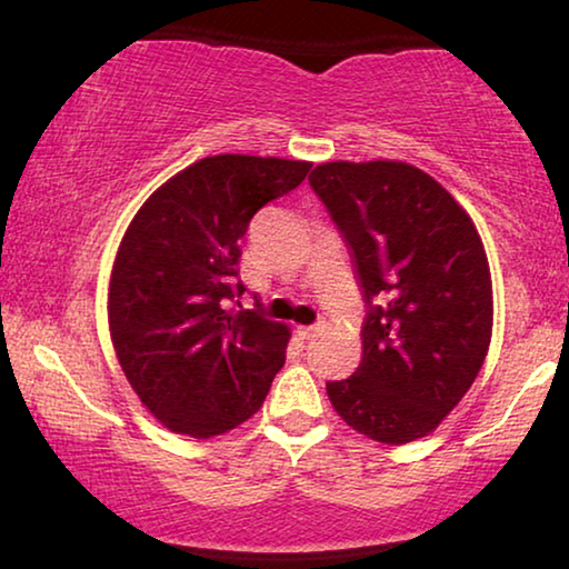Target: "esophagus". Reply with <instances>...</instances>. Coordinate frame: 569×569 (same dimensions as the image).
<instances>
[{"label":"esophagus","mask_w":569,"mask_h":569,"mask_svg":"<svg viewBox=\"0 0 569 569\" xmlns=\"http://www.w3.org/2000/svg\"><path fill=\"white\" fill-rule=\"evenodd\" d=\"M320 331V326H298V336H302V339H312Z\"/></svg>","instance_id":"34e87169"}]
</instances>
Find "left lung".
Masks as SVG:
<instances>
[{
  "label": "left lung",
  "mask_w": 569,
  "mask_h": 569,
  "mask_svg": "<svg viewBox=\"0 0 569 569\" xmlns=\"http://www.w3.org/2000/svg\"><path fill=\"white\" fill-rule=\"evenodd\" d=\"M312 192L351 249L367 302L357 372L326 382L336 413L382 443L431 433L465 398L492 333L485 246L455 197L402 161H333Z\"/></svg>",
  "instance_id": "8db88e82"
}]
</instances>
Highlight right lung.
Here are the masks:
<instances>
[{
    "mask_svg": "<svg viewBox=\"0 0 569 569\" xmlns=\"http://www.w3.org/2000/svg\"><path fill=\"white\" fill-rule=\"evenodd\" d=\"M312 163L220 153L161 184L122 236L110 277V333L143 406L177 433L212 439L264 402L284 365L287 326L241 298V238L251 218Z\"/></svg>",
    "mask_w": 569,
    "mask_h": 569,
    "instance_id": "add662e5",
    "label": "right lung"
}]
</instances>
